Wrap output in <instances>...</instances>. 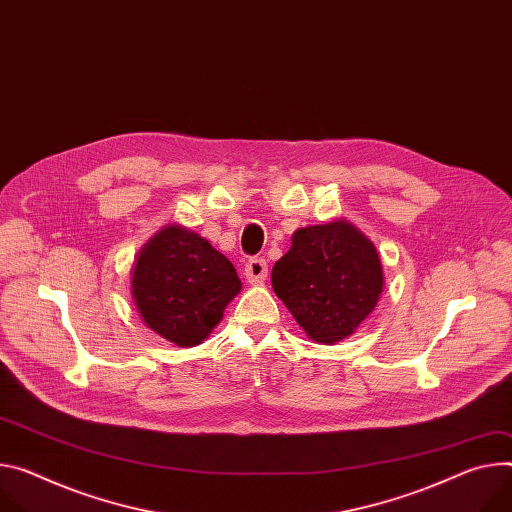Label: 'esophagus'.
Listing matches in <instances>:
<instances>
[{"mask_svg":"<svg viewBox=\"0 0 512 512\" xmlns=\"http://www.w3.org/2000/svg\"><path fill=\"white\" fill-rule=\"evenodd\" d=\"M245 277L249 284H263V280L267 277L265 259H249L245 265Z\"/></svg>","mask_w":512,"mask_h":512,"instance_id":"1","label":"esophagus"}]
</instances>
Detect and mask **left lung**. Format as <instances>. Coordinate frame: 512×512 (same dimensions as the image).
<instances>
[{
    "instance_id": "left-lung-1",
    "label": "left lung",
    "mask_w": 512,
    "mask_h": 512,
    "mask_svg": "<svg viewBox=\"0 0 512 512\" xmlns=\"http://www.w3.org/2000/svg\"><path fill=\"white\" fill-rule=\"evenodd\" d=\"M271 286L308 339L335 345L378 306L384 267L376 245L337 218L294 232L290 251L273 265Z\"/></svg>"
}]
</instances>
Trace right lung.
Masks as SVG:
<instances>
[{
    "label": "right lung",
    "instance_id": "obj_1",
    "mask_svg": "<svg viewBox=\"0 0 512 512\" xmlns=\"http://www.w3.org/2000/svg\"><path fill=\"white\" fill-rule=\"evenodd\" d=\"M241 286L235 265L181 224L155 232L130 271L138 316L177 347H194L208 339Z\"/></svg>",
    "mask_w": 512,
    "mask_h": 512
}]
</instances>
